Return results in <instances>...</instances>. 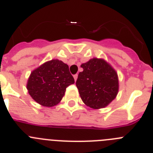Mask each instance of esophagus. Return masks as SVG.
I'll list each match as a JSON object with an SVG mask.
<instances>
[{
    "mask_svg": "<svg viewBox=\"0 0 153 153\" xmlns=\"http://www.w3.org/2000/svg\"><path fill=\"white\" fill-rule=\"evenodd\" d=\"M77 77H78V75H77V74H75V75L74 76V80H75V81H76V79H77Z\"/></svg>",
    "mask_w": 153,
    "mask_h": 153,
    "instance_id": "esophagus-1",
    "label": "esophagus"
}]
</instances>
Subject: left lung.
<instances>
[{
  "instance_id": "8db88e82",
  "label": "left lung",
  "mask_w": 153,
  "mask_h": 153,
  "mask_svg": "<svg viewBox=\"0 0 153 153\" xmlns=\"http://www.w3.org/2000/svg\"><path fill=\"white\" fill-rule=\"evenodd\" d=\"M80 67L83 71L78 75L76 85L83 102L92 109L107 106L118 94L117 71L105 60L96 57Z\"/></svg>"
}]
</instances>
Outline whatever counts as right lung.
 <instances>
[{
    "mask_svg": "<svg viewBox=\"0 0 153 153\" xmlns=\"http://www.w3.org/2000/svg\"><path fill=\"white\" fill-rule=\"evenodd\" d=\"M74 83L68 65L55 59L45 62L31 72L27 89L37 103L53 107L61 101L67 86Z\"/></svg>",
    "mask_w": 153,
    "mask_h": 153,
    "instance_id": "1",
    "label": "right lung"
}]
</instances>
